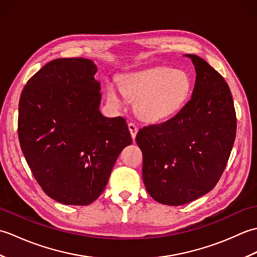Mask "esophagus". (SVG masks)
I'll use <instances>...</instances> for the list:
<instances>
[{"mask_svg":"<svg viewBox=\"0 0 257 257\" xmlns=\"http://www.w3.org/2000/svg\"><path fill=\"white\" fill-rule=\"evenodd\" d=\"M128 128H129L130 134H132L133 139H135L136 138V135H137V133H138V127L134 122H129L128 123Z\"/></svg>","mask_w":257,"mask_h":257,"instance_id":"1","label":"esophagus"}]
</instances>
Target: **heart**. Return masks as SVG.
<instances>
[{"mask_svg": "<svg viewBox=\"0 0 257 257\" xmlns=\"http://www.w3.org/2000/svg\"><path fill=\"white\" fill-rule=\"evenodd\" d=\"M122 91L136 100V111L147 120H161L171 116L181 108L190 96L192 80L182 69L158 66L124 76ZM109 100L118 103L116 87L107 86Z\"/></svg>", "mask_w": 257, "mask_h": 257, "instance_id": "obj_1", "label": "heart"}]
</instances>
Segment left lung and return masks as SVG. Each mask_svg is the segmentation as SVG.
<instances>
[{"label": "left lung", "mask_w": 257, "mask_h": 257, "mask_svg": "<svg viewBox=\"0 0 257 257\" xmlns=\"http://www.w3.org/2000/svg\"><path fill=\"white\" fill-rule=\"evenodd\" d=\"M196 79L191 99L167 121L141 128L143 178L157 202L182 205L215 187L236 136V113L224 78L203 58L189 54Z\"/></svg>", "instance_id": "8db88e82"}]
</instances>
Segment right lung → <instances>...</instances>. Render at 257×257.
<instances>
[{"instance_id": "1", "label": "right lung", "mask_w": 257, "mask_h": 257, "mask_svg": "<svg viewBox=\"0 0 257 257\" xmlns=\"http://www.w3.org/2000/svg\"><path fill=\"white\" fill-rule=\"evenodd\" d=\"M96 73L90 59L57 58L33 75L21 94L22 151L43 191L63 204L92 203L133 143L124 118L99 111Z\"/></svg>"}]
</instances>
